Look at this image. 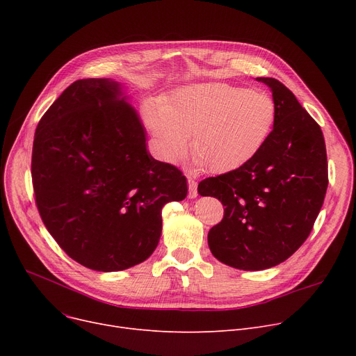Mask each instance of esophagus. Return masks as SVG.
<instances>
[{
  "instance_id": "esophagus-1",
  "label": "esophagus",
  "mask_w": 356,
  "mask_h": 356,
  "mask_svg": "<svg viewBox=\"0 0 356 356\" xmlns=\"http://www.w3.org/2000/svg\"><path fill=\"white\" fill-rule=\"evenodd\" d=\"M188 183H189V197L195 199L197 196V183L193 179H189Z\"/></svg>"
}]
</instances>
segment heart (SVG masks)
<instances>
[{
	"label": "heart",
	"mask_w": 356,
	"mask_h": 356,
	"mask_svg": "<svg viewBox=\"0 0 356 356\" xmlns=\"http://www.w3.org/2000/svg\"><path fill=\"white\" fill-rule=\"evenodd\" d=\"M277 118L274 99L263 90L227 82L176 88L163 102L147 108L145 121L167 163H180L189 148L197 170L216 175L244 167L263 149Z\"/></svg>",
	"instance_id": "heart-1"
}]
</instances>
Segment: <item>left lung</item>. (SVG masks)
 <instances>
[{"label":"left lung","mask_w":356,"mask_h":356,"mask_svg":"<svg viewBox=\"0 0 356 356\" xmlns=\"http://www.w3.org/2000/svg\"><path fill=\"white\" fill-rule=\"evenodd\" d=\"M266 83L277 108L273 133L244 167L199 183L202 196L222 202L223 218L208 234L211 252L229 267L258 271L283 263L307 239L327 189V157L321 127L293 92Z\"/></svg>","instance_id":"obj_1"}]
</instances>
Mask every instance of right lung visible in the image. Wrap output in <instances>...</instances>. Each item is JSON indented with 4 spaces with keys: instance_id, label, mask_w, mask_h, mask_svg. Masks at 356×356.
<instances>
[{
    "instance_id": "obj_1",
    "label": "right lung",
    "mask_w": 356,
    "mask_h": 356,
    "mask_svg": "<svg viewBox=\"0 0 356 356\" xmlns=\"http://www.w3.org/2000/svg\"><path fill=\"white\" fill-rule=\"evenodd\" d=\"M31 177L50 235L102 273L152 255L163 207L188 195L179 168L149 154L138 112L114 79H79L51 104L34 134Z\"/></svg>"
}]
</instances>
